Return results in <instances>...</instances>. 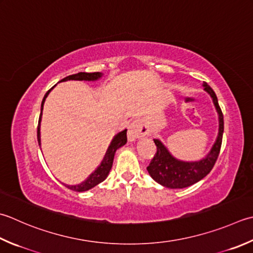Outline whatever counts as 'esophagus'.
<instances>
[{
    "label": "esophagus",
    "mask_w": 253,
    "mask_h": 253,
    "mask_svg": "<svg viewBox=\"0 0 253 253\" xmlns=\"http://www.w3.org/2000/svg\"><path fill=\"white\" fill-rule=\"evenodd\" d=\"M148 132V127L143 124L141 121L136 120L130 123L129 127H128V132L127 137L128 140L133 141L136 139H139V138L147 135Z\"/></svg>",
    "instance_id": "1"
}]
</instances>
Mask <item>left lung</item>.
I'll return each instance as SVG.
<instances>
[{"mask_svg": "<svg viewBox=\"0 0 253 253\" xmlns=\"http://www.w3.org/2000/svg\"><path fill=\"white\" fill-rule=\"evenodd\" d=\"M203 86L205 87V91L210 93L212 98L216 110L219 115V132L217 140L212 146L204 159L196 162H184L176 160L173 158L167 148L162 145L159 139H153L155 145L157 146V152L151 159L149 166L147 167V170L149 174L156 182L159 184L169 187V189H184L190 185L195 184L196 182L201 181L203 177H205L211 171L212 167L215 166L217 158L219 156L222 133H224V115L220 110L218 100L212 88L204 82Z\"/></svg>", "mask_w": 253, "mask_h": 253, "instance_id": "1", "label": "left lung"}]
</instances>
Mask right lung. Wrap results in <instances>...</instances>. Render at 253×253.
<instances>
[{"label": "right lung", "instance_id": "add662e5", "mask_svg": "<svg viewBox=\"0 0 253 253\" xmlns=\"http://www.w3.org/2000/svg\"><path fill=\"white\" fill-rule=\"evenodd\" d=\"M102 77V73L100 72H92V73H87V72H79L77 74H72V76H69L66 77L64 79H62L61 81H68V80H79V81H82V80H85V81H94V80H97L98 78ZM60 81V82H61ZM52 88V87H51ZM51 88L49 90L46 94H44L43 96V100L42 102V112H41V116H39V121H38V126H37V139H38V143L39 146H41V120H42V107H43V103L44 100H46V97L48 96L49 92L51 91ZM127 142V130H123L120 133H117V135L114 137V139L112 140L110 147H108V149L106 151V155L104 157V159L101 163V166L97 168V169L94 171L92 174L87 177V179L82 182L81 184H78V185H66L68 189H70L72 191H76V192H85L87 190L92 189V187L96 186L97 184H100L101 182H103L104 180L106 179L108 173H110L111 169H112V166H113V160H114V155H115L116 150L118 148H121L122 146L125 145Z\"/></svg>", "mask_w": 253, "mask_h": 253}]
</instances>
